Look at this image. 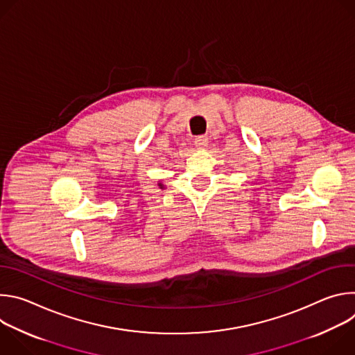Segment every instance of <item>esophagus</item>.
<instances>
[{
    "mask_svg": "<svg viewBox=\"0 0 355 355\" xmlns=\"http://www.w3.org/2000/svg\"><path fill=\"white\" fill-rule=\"evenodd\" d=\"M195 147L196 148H205L207 146H208V137L207 136H198V137H195Z\"/></svg>",
    "mask_w": 355,
    "mask_h": 355,
    "instance_id": "esophagus-1",
    "label": "esophagus"
}]
</instances>
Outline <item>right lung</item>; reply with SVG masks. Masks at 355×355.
Here are the masks:
<instances>
[{
  "instance_id": "add662e5",
  "label": "right lung",
  "mask_w": 355,
  "mask_h": 355,
  "mask_svg": "<svg viewBox=\"0 0 355 355\" xmlns=\"http://www.w3.org/2000/svg\"><path fill=\"white\" fill-rule=\"evenodd\" d=\"M159 187H160V188H164V185H163L162 182H159Z\"/></svg>"
}]
</instances>
